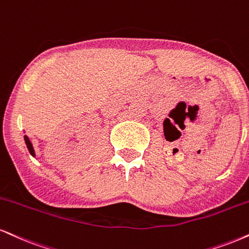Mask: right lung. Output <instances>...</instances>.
I'll return each instance as SVG.
<instances>
[{"label": "right lung", "mask_w": 249, "mask_h": 249, "mask_svg": "<svg viewBox=\"0 0 249 249\" xmlns=\"http://www.w3.org/2000/svg\"><path fill=\"white\" fill-rule=\"evenodd\" d=\"M24 140H25V143H26V147H28V149H29V152H30V154H31V155H32V157H36V154H35V149H34V146H32V143H31V142H30L29 137H28V136H24Z\"/></svg>", "instance_id": "obj_1"}]
</instances>
